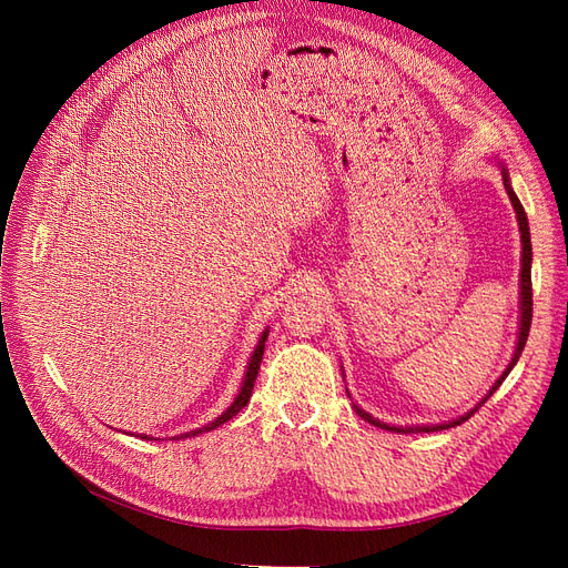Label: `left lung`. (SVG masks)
<instances>
[{
	"label": "left lung",
	"mask_w": 568,
	"mask_h": 568,
	"mask_svg": "<svg viewBox=\"0 0 568 568\" xmlns=\"http://www.w3.org/2000/svg\"><path fill=\"white\" fill-rule=\"evenodd\" d=\"M500 173H503V182H505V189H507V194H509V201H511V205H514V213H517V222H519V232H521V298H519V303H521V317H519V336H517V348H514V355H511V363L507 365V369L503 372V376L500 379H497L495 384H493V388L486 393V398L480 400L474 409H469L467 415L464 417H457V419H453V422H445V424H432V426H390V424H384V422H379L376 417H372L369 412H365L363 407H357L355 403H353V407H355V412L359 417H363L365 422H369V424H374V426H379V428H386V432H398V434H428V432H443V428H453V426H457V424H462V422H467L474 412L484 405L490 395L500 388V384L507 379V374L511 372V367L519 363V357H521V351H524V346H526V338H528V332H530V317H532V284H530V261H532V251H530V230H528V217H526V211H524V205H521V201L517 199V194H514V189H511V184H509V173H507V168L500 163Z\"/></svg>",
	"instance_id": "8db88e82"
}]
</instances>
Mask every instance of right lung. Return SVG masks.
Listing matches in <instances>:
<instances>
[{
  "instance_id": "right-lung-1",
  "label": "right lung",
  "mask_w": 568,
  "mask_h": 568,
  "mask_svg": "<svg viewBox=\"0 0 568 568\" xmlns=\"http://www.w3.org/2000/svg\"><path fill=\"white\" fill-rule=\"evenodd\" d=\"M267 334H270V329H265L263 332V336H261V341H257V346H255V351H253V355H251V359H248V367H246V374H244V382H242V388H239V393H236V398H234V403L222 412L220 417H215L211 424H205V426H201V428H194V432H186V434H182V436H175V438H189V436H199V434H205V432H213V428H217L220 424H225V422H230L232 417H236L239 412H242L246 405H248V400H251V393H253V384H255V376H257V369H261V363H263V353H265V341H267ZM140 438H151L153 440V436H140Z\"/></svg>"
}]
</instances>
